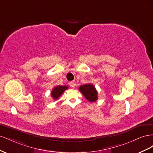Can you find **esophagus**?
Returning <instances> with one entry per match:
<instances>
[{"label":"esophagus","mask_w":153,"mask_h":153,"mask_svg":"<svg viewBox=\"0 0 153 153\" xmlns=\"http://www.w3.org/2000/svg\"><path fill=\"white\" fill-rule=\"evenodd\" d=\"M76 84L75 81H71L69 82V85H70L71 87H75L76 86Z\"/></svg>","instance_id":"esophagus-1"}]
</instances>
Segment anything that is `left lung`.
<instances>
[{
  "label": "left lung",
  "instance_id": "8db88e82",
  "mask_svg": "<svg viewBox=\"0 0 153 153\" xmlns=\"http://www.w3.org/2000/svg\"><path fill=\"white\" fill-rule=\"evenodd\" d=\"M79 91L90 102H94L98 100V92L95 87L91 84H84L79 87Z\"/></svg>",
  "mask_w": 153,
  "mask_h": 153
}]
</instances>
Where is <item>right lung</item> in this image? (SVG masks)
<instances>
[{"label":"right lung","instance_id":"1","mask_svg":"<svg viewBox=\"0 0 153 153\" xmlns=\"http://www.w3.org/2000/svg\"><path fill=\"white\" fill-rule=\"evenodd\" d=\"M68 89V87L66 85H63V86L57 85L56 87H55L52 89V92H51V96H52L53 100H56L61 96V94L63 93L64 91Z\"/></svg>","mask_w":153,"mask_h":153}]
</instances>
